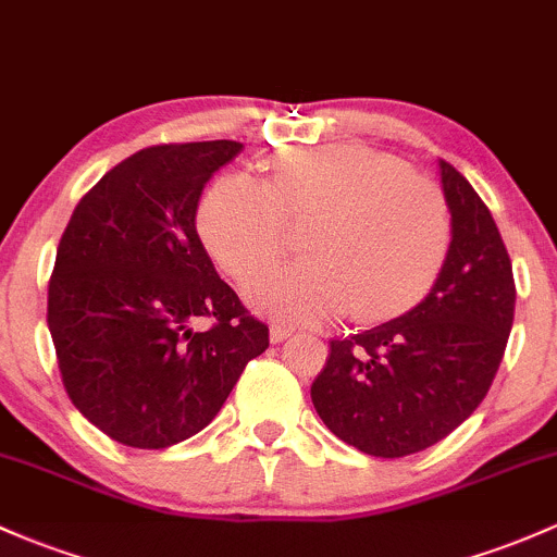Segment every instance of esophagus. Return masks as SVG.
Here are the masks:
<instances>
[{"label": "esophagus", "instance_id": "esophagus-1", "mask_svg": "<svg viewBox=\"0 0 557 557\" xmlns=\"http://www.w3.org/2000/svg\"><path fill=\"white\" fill-rule=\"evenodd\" d=\"M289 337H292L289 326H281V324L271 326V343H284V339H289Z\"/></svg>", "mask_w": 557, "mask_h": 557}]
</instances>
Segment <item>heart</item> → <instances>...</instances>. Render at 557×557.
<instances>
[{
    "instance_id": "heart-1",
    "label": "heart",
    "mask_w": 557,
    "mask_h": 557,
    "mask_svg": "<svg viewBox=\"0 0 557 557\" xmlns=\"http://www.w3.org/2000/svg\"><path fill=\"white\" fill-rule=\"evenodd\" d=\"M313 218L308 260L247 281V300L286 324L352 313L382 321L409 310L438 278L451 244L444 194L391 153L334 143L286 151L265 181L231 172L209 185L199 233L233 278L278 257L292 223Z\"/></svg>"
}]
</instances>
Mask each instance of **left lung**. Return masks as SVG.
<instances>
[{"label":"left lung","mask_w":557,"mask_h":557,"mask_svg":"<svg viewBox=\"0 0 557 557\" xmlns=\"http://www.w3.org/2000/svg\"><path fill=\"white\" fill-rule=\"evenodd\" d=\"M451 244L433 289L398 319L329 343L310 387L345 444L382 459L438 444L478 409L516 315L512 262L492 212L441 159Z\"/></svg>","instance_id":"obj_1"}]
</instances>
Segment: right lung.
<instances>
[{"mask_svg":"<svg viewBox=\"0 0 557 557\" xmlns=\"http://www.w3.org/2000/svg\"><path fill=\"white\" fill-rule=\"evenodd\" d=\"M236 140L143 148L82 196L47 289V326L71 404L133 448L205 430L268 326L214 271L196 233L209 177ZM210 319L207 333L193 324Z\"/></svg>","mask_w":557,"mask_h":557,"instance_id":"1","label":"right lung"}]
</instances>
